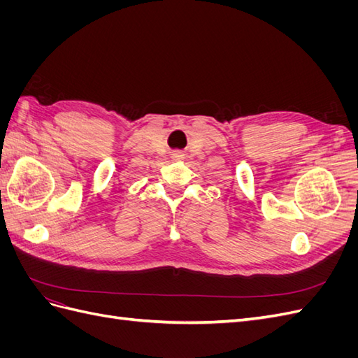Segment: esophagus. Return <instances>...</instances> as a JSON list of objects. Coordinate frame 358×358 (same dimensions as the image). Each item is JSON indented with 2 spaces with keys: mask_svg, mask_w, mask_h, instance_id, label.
<instances>
[{
  "mask_svg": "<svg viewBox=\"0 0 358 358\" xmlns=\"http://www.w3.org/2000/svg\"><path fill=\"white\" fill-rule=\"evenodd\" d=\"M173 158H175V159H182L183 154L180 152V150H176V152H173Z\"/></svg>",
  "mask_w": 358,
  "mask_h": 358,
  "instance_id": "obj_1",
  "label": "esophagus"
}]
</instances>
